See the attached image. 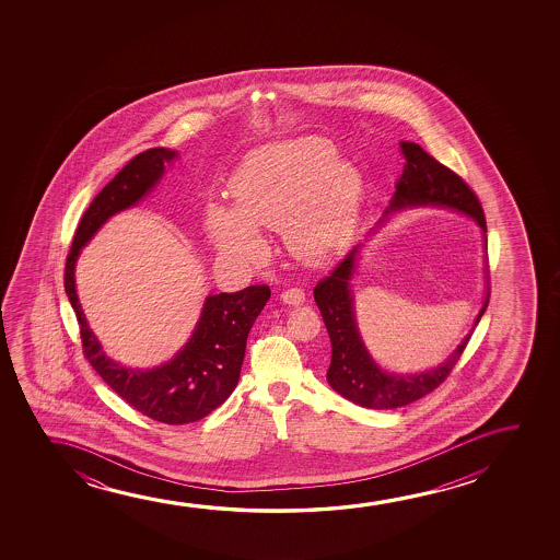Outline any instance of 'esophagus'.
Returning a JSON list of instances; mask_svg holds the SVG:
<instances>
[{
    "label": "esophagus",
    "mask_w": 560,
    "mask_h": 560,
    "mask_svg": "<svg viewBox=\"0 0 560 560\" xmlns=\"http://www.w3.org/2000/svg\"><path fill=\"white\" fill-rule=\"evenodd\" d=\"M281 299H283L284 304H289V306H299L302 304L304 300H306V294L302 289H287V291L281 292Z\"/></svg>",
    "instance_id": "34e87169"
}]
</instances>
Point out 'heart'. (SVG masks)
Returning a JSON list of instances; mask_svg holds the SVG:
<instances>
[{"label":"heart","mask_w":560,"mask_h":560,"mask_svg":"<svg viewBox=\"0 0 560 560\" xmlns=\"http://www.w3.org/2000/svg\"><path fill=\"white\" fill-rule=\"evenodd\" d=\"M230 191L233 210L207 208V230L223 258H260L256 230L264 228L283 230L292 253L322 260L350 243L363 177L350 162L338 161L329 139L307 136L254 149L231 177Z\"/></svg>","instance_id":"b5f03b06"}]
</instances>
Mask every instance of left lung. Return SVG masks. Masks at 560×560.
Instances as JSON below:
<instances>
[{
	"mask_svg": "<svg viewBox=\"0 0 560 560\" xmlns=\"http://www.w3.org/2000/svg\"><path fill=\"white\" fill-rule=\"evenodd\" d=\"M399 149L406 156V164H404V174L396 184L390 207L386 208V214L401 208L424 207V205L455 208L470 215L486 233L482 205L475 191L463 182V177L457 176L444 164H440L417 143L401 141ZM358 253H360V245L353 246L337 268L332 269L329 276L323 277L314 289L315 304L322 312L323 322L329 332L330 346H332L327 381L340 396H345L358 406L368 407V409H396V407L411 404L415 399H421L444 383L460 360V353L467 348L472 332H468L465 340L457 346V350L442 365L430 369L427 373L392 375L383 371L369 355L353 315L350 279L355 269ZM486 289L488 291H486L483 306L476 317L475 325H478L486 307L490 304V271L486 276Z\"/></svg>",
	"mask_w": 560,
	"mask_h": 560,
	"instance_id": "8db88e82",
	"label": "left lung"
}]
</instances>
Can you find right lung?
<instances>
[{
    "label": "right lung",
    "instance_id": "add662e5",
    "mask_svg": "<svg viewBox=\"0 0 560 560\" xmlns=\"http://www.w3.org/2000/svg\"><path fill=\"white\" fill-rule=\"evenodd\" d=\"M176 156V151L164 147L147 149L133 156L85 210L65 266V291L77 312L85 360L126 404L166 424L199 421L230 398L245 360L248 332L271 296L268 284L208 296L189 342L161 368L126 369L108 360L101 350L100 340L88 327L78 302L74 284L78 254L110 215L143 199L159 184L166 168L164 164Z\"/></svg>",
    "mask_w": 560,
    "mask_h": 560
}]
</instances>
